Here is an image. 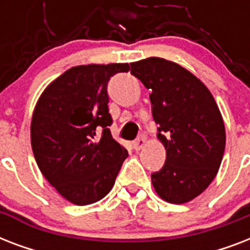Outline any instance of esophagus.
Here are the masks:
<instances>
[{
    "instance_id": "1",
    "label": "esophagus",
    "mask_w": 250,
    "mask_h": 250,
    "mask_svg": "<svg viewBox=\"0 0 250 250\" xmlns=\"http://www.w3.org/2000/svg\"><path fill=\"white\" fill-rule=\"evenodd\" d=\"M144 144H145V139L143 136L139 137V139H136V140L132 143L133 149H135V150H140V149L143 148V145H144Z\"/></svg>"
}]
</instances>
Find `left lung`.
Segmentation results:
<instances>
[{"label":"left lung","mask_w":250,"mask_h":250,"mask_svg":"<svg viewBox=\"0 0 250 250\" xmlns=\"http://www.w3.org/2000/svg\"><path fill=\"white\" fill-rule=\"evenodd\" d=\"M131 74L152 90V114L166 161L152 174L154 189L171 204H184L209 187L226 146L225 123L213 94L193 74L150 57L131 63Z\"/></svg>","instance_id":"left-lung-1"}]
</instances>
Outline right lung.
Listing matches in <instances>:
<instances>
[{
	"label": "right lung",
	"mask_w": 250,
	"mask_h": 250,
	"mask_svg": "<svg viewBox=\"0 0 250 250\" xmlns=\"http://www.w3.org/2000/svg\"><path fill=\"white\" fill-rule=\"evenodd\" d=\"M128 71V63L71 67L36 104L31 122L35 160L45 179L75 205L105 197L128 156L111 136L107 107L110 78Z\"/></svg>",
	"instance_id": "1"
}]
</instances>
